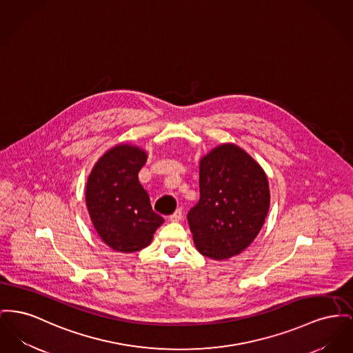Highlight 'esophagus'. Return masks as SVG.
<instances>
[{"instance_id":"obj_1","label":"esophagus","mask_w":353,"mask_h":353,"mask_svg":"<svg viewBox=\"0 0 353 353\" xmlns=\"http://www.w3.org/2000/svg\"><path fill=\"white\" fill-rule=\"evenodd\" d=\"M181 219H183V209H180V208L173 214H170V217H169V220L172 223H179Z\"/></svg>"}]
</instances>
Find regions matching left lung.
Returning a JSON list of instances; mask_svg holds the SVG:
<instances>
[{
	"label": "left lung",
	"mask_w": 353,
	"mask_h": 353,
	"mask_svg": "<svg viewBox=\"0 0 353 353\" xmlns=\"http://www.w3.org/2000/svg\"><path fill=\"white\" fill-rule=\"evenodd\" d=\"M265 172L234 144L212 149L200 160V200L188 212L197 250L227 260L248 248L270 209Z\"/></svg>",
	"instance_id": "1"
}]
</instances>
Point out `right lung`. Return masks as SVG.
<instances>
[{
    "mask_svg": "<svg viewBox=\"0 0 353 353\" xmlns=\"http://www.w3.org/2000/svg\"><path fill=\"white\" fill-rule=\"evenodd\" d=\"M148 159L139 146H113L93 166L85 190L92 224L108 247L132 253L148 247L164 219L154 213L139 172Z\"/></svg>",
    "mask_w": 353,
    "mask_h": 353,
    "instance_id": "obj_1",
    "label": "right lung"
}]
</instances>
